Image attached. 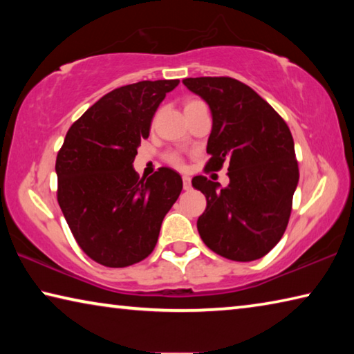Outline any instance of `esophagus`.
<instances>
[{"mask_svg":"<svg viewBox=\"0 0 354 354\" xmlns=\"http://www.w3.org/2000/svg\"><path fill=\"white\" fill-rule=\"evenodd\" d=\"M183 187H184V190H190V178L189 176H183Z\"/></svg>","mask_w":354,"mask_h":354,"instance_id":"obj_1","label":"esophagus"}]
</instances>
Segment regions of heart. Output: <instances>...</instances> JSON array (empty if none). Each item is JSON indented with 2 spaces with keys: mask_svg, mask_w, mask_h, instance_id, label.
Masks as SVG:
<instances>
[{
  "mask_svg": "<svg viewBox=\"0 0 354 354\" xmlns=\"http://www.w3.org/2000/svg\"><path fill=\"white\" fill-rule=\"evenodd\" d=\"M192 103H198V101H190V103H187V106ZM167 160H169V162L173 165H181V162H183V159L179 158V154H176V153H170L169 156H167Z\"/></svg>",
  "mask_w": 354,
  "mask_h": 354,
  "instance_id": "heart-1",
  "label": "heart"
}]
</instances>
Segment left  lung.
Returning a JSON list of instances; mask_svg holds the SVG:
<instances>
[{
	"label": "left lung",
	"instance_id": "obj_1",
	"mask_svg": "<svg viewBox=\"0 0 354 354\" xmlns=\"http://www.w3.org/2000/svg\"><path fill=\"white\" fill-rule=\"evenodd\" d=\"M183 82L212 113L206 170L218 171L225 160L230 164L226 187L201 175L192 179L207 201L196 221L200 236L226 259H261L289 223L299 178L290 129L266 100L234 77H185Z\"/></svg>",
	"mask_w": 354,
	"mask_h": 354
}]
</instances>
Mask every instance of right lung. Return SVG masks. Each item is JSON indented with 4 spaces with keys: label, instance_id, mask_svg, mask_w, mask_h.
Wrapping results in <instances>:
<instances>
[{
    "label": "right lung",
    "instance_id": "right-lung-1",
    "mask_svg": "<svg viewBox=\"0 0 354 354\" xmlns=\"http://www.w3.org/2000/svg\"><path fill=\"white\" fill-rule=\"evenodd\" d=\"M179 80L140 81L104 95L71 124L56 159L57 201L77 245L101 266L151 254L183 190L175 170L139 179L133 162L154 112Z\"/></svg>",
    "mask_w": 354,
    "mask_h": 354
}]
</instances>
